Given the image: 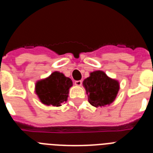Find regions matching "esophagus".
Segmentation results:
<instances>
[{
    "mask_svg": "<svg viewBox=\"0 0 153 153\" xmlns=\"http://www.w3.org/2000/svg\"><path fill=\"white\" fill-rule=\"evenodd\" d=\"M75 85L77 86H79L82 85V80H76L75 81Z\"/></svg>",
    "mask_w": 153,
    "mask_h": 153,
    "instance_id": "34e87169",
    "label": "esophagus"
}]
</instances>
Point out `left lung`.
<instances>
[{"label":"left lung","instance_id":"obj_1","mask_svg":"<svg viewBox=\"0 0 153 153\" xmlns=\"http://www.w3.org/2000/svg\"><path fill=\"white\" fill-rule=\"evenodd\" d=\"M88 96V101L93 106H105L111 104L118 94L120 83L109 77L102 70H96L83 82Z\"/></svg>","mask_w":153,"mask_h":153}]
</instances>
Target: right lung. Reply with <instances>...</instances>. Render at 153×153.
<instances>
[{"mask_svg": "<svg viewBox=\"0 0 153 153\" xmlns=\"http://www.w3.org/2000/svg\"><path fill=\"white\" fill-rule=\"evenodd\" d=\"M73 86L71 79L55 71L48 77L40 79L35 85V93L40 102L47 106H60L67 102L69 90Z\"/></svg>", "mask_w": 153, "mask_h": 153, "instance_id": "add662e5", "label": "right lung"}]
</instances>
